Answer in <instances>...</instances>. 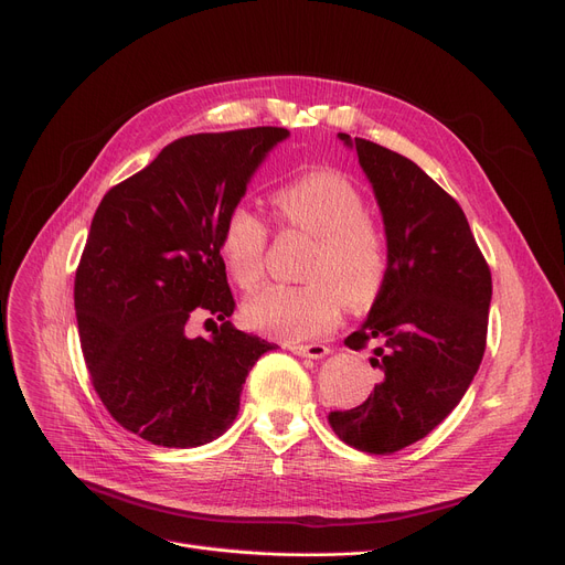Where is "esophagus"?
<instances>
[{
  "mask_svg": "<svg viewBox=\"0 0 565 565\" xmlns=\"http://www.w3.org/2000/svg\"><path fill=\"white\" fill-rule=\"evenodd\" d=\"M286 348L295 354H302V358H311V360L324 358V354L330 352V348L324 343H288Z\"/></svg>",
  "mask_w": 565,
  "mask_h": 565,
  "instance_id": "34e87169",
  "label": "esophagus"
}]
</instances>
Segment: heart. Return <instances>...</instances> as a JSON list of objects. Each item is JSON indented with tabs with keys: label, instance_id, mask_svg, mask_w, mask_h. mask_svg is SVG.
I'll return each mask as SVG.
<instances>
[{
	"label": "heart",
	"instance_id": "obj_1",
	"mask_svg": "<svg viewBox=\"0 0 565 565\" xmlns=\"http://www.w3.org/2000/svg\"><path fill=\"white\" fill-rule=\"evenodd\" d=\"M284 231L313 237L302 277L307 284H275L247 305L258 332L281 341H305L330 332L350 309L369 307L390 273V243L382 224L366 213L364 192L332 169H316L273 194ZM270 231L247 205H233L220 235V254L233 284L254 290L265 279Z\"/></svg>",
	"mask_w": 565,
	"mask_h": 565
}]
</instances>
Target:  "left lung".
<instances>
[{"instance_id": "8db88e82", "label": "left lung", "mask_w": 565, "mask_h": 565, "mask_svg": "<svg viewBox=\"0 0 565 565\" xmlns=\"http://www.w3.org/2000/svg\"><path fill=\"white\" fill-rule=\"evenodd\" d=\"M352 143L345 132L339 135ZM390 243V273L369 320L345 339L375 343L382 380L369 398L330 412L350 447L390 456L435 430L460 403L486 352L490 265L458 201L412 160L354 137Z\"/></svg>"}]
</instances>
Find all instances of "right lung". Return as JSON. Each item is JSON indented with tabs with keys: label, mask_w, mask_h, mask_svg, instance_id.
<instances>
[{
	"label": "right lung",
	"mask_w": 565,
	"mask_h": 565,
	"mask_svg": "<svg viewBox=\"0 0 565 565\" xmlns=\"http://www.w3.org/2000/svg\"><path fill=\"white\" fill-rule=\"evenodd\" d=\"M286 128L188 135L100 201L75 273L84 362L111 419L167 449L220 437L243 384L277 348L235 330L220 235L249 175ZM203 312L214 337L192 340Z\"/></svg>",
	"instance_id": "1"
}]
</instances>
